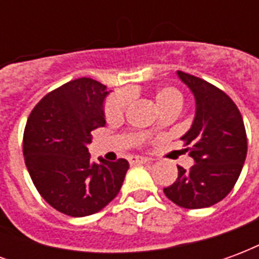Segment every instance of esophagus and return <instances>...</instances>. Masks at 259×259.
I'll list each match as a JSON object with an SVG mask.
<instances>
[{
	"label": "esophagus",
	"mask_w": 259,
	"mask_h": 259,
	"mask_svg": "<svg viewBox=\"0 0 259 259\" xmlns=\"http://www.w3.org/2000/svg\"><path fill=\"white\" fill-rule=\"evenodd\" d=\"M130 163H150V159L143 157H132L130 158Z\"/></svg>",
	"instance_id": "34e87169"
}]
</instances>
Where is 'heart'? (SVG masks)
Instances as JSON below:
<instances>
[{
    "label": "heart",
    "instance_id": "b5f03b06",
    "mask_svg": "<svg viewBox=\"0 0 259 259\" xmlns=\"http://www.w3.org/2000/svg\"><path fill=\"white\" fill-rule=\"evenodd\" d=\"M154 100L163 112L179 111L183 105V96L176 87L163 85L154 93ZM130 96L127 93H116L107 100L104 105V115L108 122H118L123 118L124 111L129 105ZM158 126V124H155Z\"/></svg>",
    "mask_w": 259,
    "mask_h": 259
}]
</instances>
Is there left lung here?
Returning a JSON list of instances; mask_svg holds the SVG:
<instances>
[{
	"label": "left lung",
	"instance_id": "obj_1",
	"mask_svg": "<svg viewBox=\"0 0 259 259\" xmlns=\"http://www.w3.org/2000/svg\"><path fill=\"white\" fill-rule=\"evenodd\" d=\"M178 76L195 98L194 122L182 137L195 162L190 169L178 166V179L163 193L182 208H206L222 201L241 174L247 155L244 122L233 100L217 85L182 70Z\"/></svg>",
	"mask_w": 259,
	"mask_h": 259
}]
</instances>
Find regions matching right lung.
<instances>
[{"label":"right lung","mask_w":259,"mask_h":259,"mask_svg":"<svg viewBox=\"0 0 259 259\" xmlns=\"http://www.w3.org/2000/svg\"><path fill=\"white\" fill-rule=\"evenodd\" d=\"M107 85L90 77L72 80L38 101L23 133V155L37 191L57 211L87 217L118 195L129 162H91V132L105 124Z\"/></svg>","instance_id":"obj_1"}]
</instances>
